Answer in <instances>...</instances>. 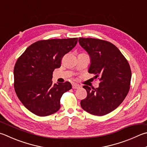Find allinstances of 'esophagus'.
<instances>
[{
    "label": "esophagus",
    "instance_id": "obj_1",
    "mask_svg": "<svg viewBox=\"0 0 147 147\" xmlns=\"http://www.w3.org/2000/svg\"><path fill=\"white\" fill-rule=\"evenodd\" d=\"M72 87H73V89H78L80 87V85L77 84H75V83H73V84H72Z\"/></svg>",
    "mask_w": 147,
    "mask_h": 147
}]
</instances>
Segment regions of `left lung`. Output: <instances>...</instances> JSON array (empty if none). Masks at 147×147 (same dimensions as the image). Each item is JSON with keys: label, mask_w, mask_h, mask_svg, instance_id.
Returning <instances> with one entry per match:
<instances>
[{"label": "left lung", "mask_w": 147, "mask_h": 147, "mask_svg": "<svg viewBox=\"0 0 147 147\" xmlns=\"http://www.w3.org/2000/svg\"><path fill=\"white\" fill-rule=\"evenodd\" d=\"M78 42L89 55V73L100 77L99 87L83 86L87 96L81 101V107L92 115H105L115 110L129 91L132 76L129 63L111 42L92 38H80Z\"/></svg>", "instance_id": "left-lung-1"}]
</instances>
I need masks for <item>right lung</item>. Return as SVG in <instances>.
Returning a JSON list of instances; mask_svg holds the SVG:
<instances>
[{"label":"right lung","mask_w":147,"mask_h":147,"mask_svg":"<svg viewBox=\"0 0 147 147\" xmlns=\"http://www.w3.org/2000/svg\"><path fill=\"white\" fill-rule=\"evenodd\" d=\"M78 38L36 42L18 58L14 67V87L26 108L38 116L55 113L60 98L72 88L70 82L53 84V72L61 66L63 56L75 47Z\"/></svg>","instance_id":"1"}]
</instances>
